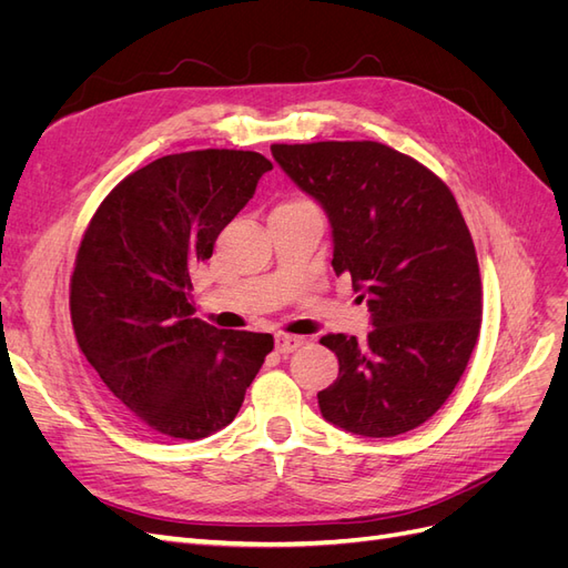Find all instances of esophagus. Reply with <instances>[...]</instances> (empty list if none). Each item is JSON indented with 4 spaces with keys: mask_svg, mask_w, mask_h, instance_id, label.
I'll use <instances>...</instances> for the list:
<instances>
[{
    "mask_svg": "<svg viewBox=\"0 0 568 568\" xmlns=\"http://www.w3.org/2000/svg\"><path fill=\"white\" fill-rule=\"evenodd\" d=\"M301 346H303V338L301 336H288V334H277V336H274V348H277V353H282V355L294 353Z\"/></svg>",
    "mask_w": 568,
    "mask_h": 568,
    "instance_id": "1",
    "label": "esophagus"
}]
</instances>
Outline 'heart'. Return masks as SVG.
<instances>
[{"label":"heart","instance_id":"1","mask_svg":"<svg viewBox=\"0 0 568 568\" xmlns=\"http://www.w3.org/2000/svg\"><path fill=\"white\" fill-rule=\"evenodd\" d=\"M284 205H313V203H307V201H303V199H296V201H288V203H284Z\"/></svg>","mask_w":568,"mask_h":568}]
</instances>
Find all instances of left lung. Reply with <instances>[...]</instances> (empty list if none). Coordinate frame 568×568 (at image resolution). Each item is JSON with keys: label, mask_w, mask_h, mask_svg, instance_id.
Wrapping results in <instances>:
<instances>
[{"label": "left lung", "mask_w": 568, "mask_h": 568, "mask_svg": "<svg viewBox=\"0 0 568 568\" xmlns=\"http://www.w3.org/2000/svg\"><path fill=\"white\" fill-rule=\"evenodd\" d=\"M272 156L324 209L334 272L372 313L367 341H320L338 357L322 417L367 438L412 432L448 400L480 329L476 248L453 192L379 142L272 144Z\"/></svg>", "instance_id": "left-lung-1"}]
</instances>
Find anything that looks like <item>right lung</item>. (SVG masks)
Returning a JSON list of instances; mask_svg holds the SVG:
<instances>
[{
	"label": "right lung",
	"mask_w": 568,
	"mask_h": 568,
	"mask_svg": "<svg viewBox=\"0 0 568 568\" xmlns=\"http://www.w3.org/2000/svg\"><path fill=\"white\" fill-rule=\"evenodd\" d=\"M267 170L261 153L234 149L156 159L113 189L82 236L71 280L78 346L153 432L199 440L227 426L274 346L270 334L194 317L189 277Z\"/></svg>",
	"instance_id": "add662e5"
}]
</instances>
